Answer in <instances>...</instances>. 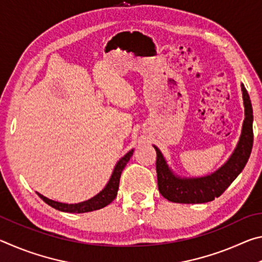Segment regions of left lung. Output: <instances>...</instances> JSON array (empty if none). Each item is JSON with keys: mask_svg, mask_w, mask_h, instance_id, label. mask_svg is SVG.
Segmentation results:
<instances>
[{"mask_svg": "<svg viewBox=\"0 0 262 262\" xmlns=\"http://www.w3.org/2000/svg\"><path fill=\"white\" fill-rule=\"evenodd\" d=\"M245 120L238 145L229 161L215 173L202 178L181 179L172 173L162 152L156 150V171L158 189L164 198L176 203H205L215 200L227 189L245 167L253 147V110L250 96L242 84Z\"/></svg>", "mask_w": 262, "mask_h": 262, "instance_id": "8db88e82", "label": "left lung"}]
</instances>
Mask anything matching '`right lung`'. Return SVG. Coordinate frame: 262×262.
Wrapping results in <instances>:
<instances>
[{"label":"right lung","instance_id":"right-lung-1","mask_svg":"<svg viewBox=\"0 0 262 262\" xmlns=\"http://www.w3.org/2000/svg\"><path fill=\"white\" fill-rule=\"evenodd\" d=\"M133 151H134V150H130L129 152L125 155V156L118 162V164L114 167L112 177H111V179L108 181V184L106 185V187L101 190L99 194H97L96 196L90 199V200L84 201L81 203H75V205H68V203H61V202L50 200V199L45 198L41 194L39 193L37 194L40 196V199H42V200L47 203L48 206L55 208V209L60 211L77 212V214H81V212H88V211L101 209V208L110 205V203L114 200L115 196H117L118 189H119V181H120L122 170L125 168L126 164L133 156Z\"/></svg>","mask_w":262,"mask_h":262}]
</instances>
